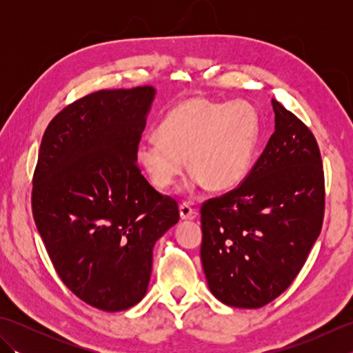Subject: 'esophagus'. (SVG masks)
Instances as JSON below:
<instances>
[{
    "label": "esophagus",
    "instance_id": "obj_1",
    "mask_svg": "<svg viewBox=\"0 0 353 353\" xmlns=\"http://www.w3.org/2000/svg\"><path fill=\"white\" fill-rule=\"evenodd\" d=\"M179 211H181V219L182 220H192V219H196V216H197L196 209H194L190 203H186V201L181 203V206H179Z\"/></svg>",
    "mask_w": 353,
    "mask_h": 353
}]
</instances>
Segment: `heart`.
Masks as SVG:
<instances>
[{
    "label": "heart",
    "instance_id": "b5f03b06",
    "mask_svg": "<svg viewBox=\"0 0 353 353\" xmlns=\"http://www.w3.org/2000/svg\"><path fill=\"white\" fill-rule=\"evenodd\" d=\"M259 141V118L247 101L216 103L188 99L172 108L157 132L139 142L137 159L156 188L174 183L185 168V186L228 191L249 172Z\"/></svg>",
    "mask_w": 353,
    "mask_h": 353
}]
</instances>
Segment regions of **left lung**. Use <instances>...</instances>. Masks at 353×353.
<instances>
[{
    "label": "left lung",
    "instance_id": "left-lung-1",
    "mask_svg": "<svg viewBox=\"0 0 353 353\" xmlns=\"http://www.w3.org/2000/svg\"><path fill=\"white\" fill-rule=\"evenodd\" d=\"M274 133L238 188L201 214V264L212 294L261 308L287 290L320 235L325 174L312 132L272 100Z\"/></svg>",
    "mask_w": 353,
    "mask_h": 353
}]
</instances>
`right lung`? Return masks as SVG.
<instances>
[{
	"mask_svg": "<svg viewBox=\"0 0 353 353\" xmlns=\"http://www.w3.org/2000/svg\"><path fill=\"white\" fill-rule=\"evenodd\" d=\"M154 95L103 89L71 103L45 130L33 174V219L59 277L108 312L145 296L154 243L179 221L177 201L137 163Z\"/></svg>",
	"mask_w": 353,
	"mask_h": 353,
	"instance_id": "obj_1",
	"label": "right lung"
}]
</instances>
